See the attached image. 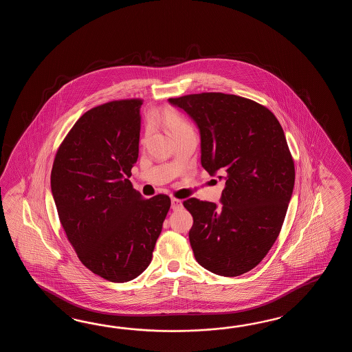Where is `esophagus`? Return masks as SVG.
Here are the masks:
<instances>
[{"label":"esophagus","instance_id":"1","mask_svg":"<svg viewBox=\"0 0 352 352\" xmlns=\"http://www.w3.org/2000/svg\"><path fill=\"white\" fill-rule=\"evenodd\" d=\"M171 208H173V210L182 209V201L179 199H173L171 200Z\"/></svg>","mask_w":352,"mask_h":352}]
</instances>
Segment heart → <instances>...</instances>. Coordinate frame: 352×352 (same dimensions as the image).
I'll return each instance as SVG.
<instances>
[{
	"label": "heart",
	"instance_id": "b5f03b06",
	"mask_svg": "<svg viewBox=\"0 0 352 352\" xmlns=\"http://www.w3.org/2000/svg\"><path fill=\"white\" fill-rule=\"evenodd\" d=\"M152 120L162 124L173 135V138L187 132H194V128L188 123V120L173 107H165L157 112L152 113ZM148 135L150 131L147 129L144 135L148 137Z\"/></svg>",
	"mask_w": 352,
	"mask_h": 352
}]
</instances>
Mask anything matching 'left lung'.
Listing matches in <instances>:
<instances>
[{"label":"left lung","mask_w":352,"mask_h":352,"mask_svg":"<svg viewBox=\"0 0 352 352\" xmlns=\"http://www.w3.org/2000/svg\"><path fill=\"white\" fill-rule=\"evenodd\" d=\"M194 120L201 165L225 179L221 206L191 197L188 232L195 259L219 276L253 270L282 229L294 186V162L283 128L264 105L224 93L170 98Z\"/></svg>","instance_id":"8db88e82"}]
</instances>
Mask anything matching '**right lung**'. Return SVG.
<instances>
[{
	"instance_id": "obj_1",
	"label": "right lung",
	"mask_w": 352,
	"mask_h": 352,
	"mask_svg": "<svg viewBox=\"0 0 352 352\" xmlns=\"http://www.w3.org/2000/svg\"><path fill=\"white\" fill-rule=\"evenodd\" d=\"M142 99L113 100L75 122L58 148L52 192L79 261L123 283L150 265L171 206L167 195L143 199L129 177L138 158Z\"/></svg>"
}]
</instances>
